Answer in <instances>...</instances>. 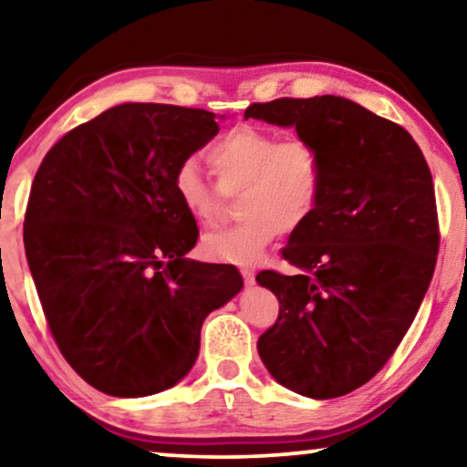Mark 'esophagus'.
Masks as SVG:
<instances>
[{
	"mask_svg": "<svg viewBox=\"0 0 467 467\" xmlns=\"http://www.w3.org/2000/svg\"><path fill=\"white\" fill-rule=\"evenodd\" d=\"M242 278H244V283L251 286V285H254V272L253 270H248V267H242Z\"/></svg>",
	"mask_w": 467,
	"mask_h": 467,
	"instance_id": "34e87169",
	"label": "esophagus"
}]
</instances>
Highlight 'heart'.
Wrapping results in <instances>:
<instances>
[{
  "label": "heart",
  "mask_w": 467,
  "mask_h": 467,
  "mask_svg": "<svg viewBox=\"0 0 467 467\" xmlns=\"http://www.w3.org/2000/svg\"><path fill=\"white\" fill-rule=\"evenodd\" d=\"M216 182L203 178L193 159L178 165L174 193L197 225H213L227 195H238L240 225L208 234L206 257L223 264L254 265L278 234L302 229L317 213L323 193V159L304 138L283 140L257 125H238L208 150Z\"/></svg>",
  "instance_id": "b5f03b06"
}]
</instances>
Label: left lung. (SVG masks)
I'll return each instance as SVG.
<instances>
[{
	"instance_id": "1",
	"label": "left lung",
	"mask_w": 467,
	"mask_h": 467,
	"mask_svg": "<svg viewBox=\"0 0 467 467\" xmlns=\"http://www.w3.org/2000/svg\"><path fill=\"white\" fill-rule=\"evenodd\" d=\"M244 119L296 127L325 171L315 216L283 251L297 274H257L280 302L259 357L291 391L340 398L385 366L430 289L440 244L431 171L404 127L336 95L253 104Z\"/></svg>"
}]
</instances>
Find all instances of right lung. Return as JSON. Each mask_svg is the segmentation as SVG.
<instances>
[{
    "label": "right lung",
    "instance_id": "1",
    "mask_svg": "<svg viewBox=\"0 0 467 467\" xmlns=\"http://www.w3.org/2000/svg\"><path fill=\"white\" fill-rule=\"evenodd\" d=\"M216 133L208 110L120 104L66 133L36 171L31 276L61 355L101 393L174 387L203 318L244 285L234 265L187 259L197 225L174 193L178 165Z\"/></svg>",
    "mask_w": 467,
    "mask_h": 467
}]
</instances>
